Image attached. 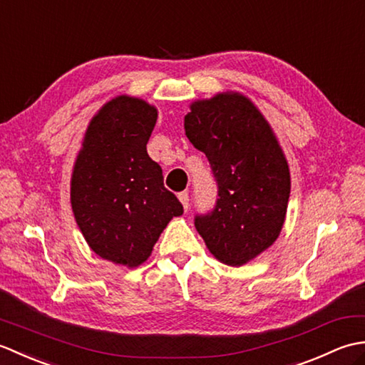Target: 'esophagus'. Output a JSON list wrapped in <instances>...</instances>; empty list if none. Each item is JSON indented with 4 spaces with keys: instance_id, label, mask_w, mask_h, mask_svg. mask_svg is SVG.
Returning <instances> with one entry per match:
<instances>
[{
    "instance_id": "esophagus-1",
    "label": "esophagus",
    "mask_w": 365,
    "mask_h": 365,
    "mask_svg": "<svg viewBox=\"0 0 365 365\" xmlns=\"http://www.w3.org/2000/svg\"><path fill=\"white\" fill-rule=\"evenodd\" d=\"M178 200H180V202H182L185 210H188V207H190V195H188V191L178 192Z\"/></svg>"
}]
</instances>
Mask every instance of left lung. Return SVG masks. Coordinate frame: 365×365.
<instances>
[{
	"label": "left lung",
	"mask_w": 365,
	"mask_h": 365,
	"mask_svg": "<svg viewBox=\"0 0 365 365\" xmlns=\"http://www.w3.org/2000/svg\"><path fill=\"white\" fill-rule=\"evenodd\" d=\"M185 135L210 163L215 207L195 226L216 259L240 267L274 243L285 220L290 173L268 122L250 100L220 94L196 102Z\"/></svg>",
	"instance_id": "left-lung-1"
}]
</instances>
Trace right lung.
<instances>
[{
  "mask_svg": "<svg viewBox=\"0 0 365 365\" xmlns=\"http://www.w3.org/2000/svg\"><path fill=\"white\" fill-rule=\"evenodd\" d=\"M157 110L118 97L92 119L72 175V208L91 250L130 268L149 257L160 234L183 213L147 153Z\"/></svg>",
  "mask_w": 365,
  "mask_h": 365,
  "instance_id": "add662e5",
  "label": "right lung"
}]
</instances>
